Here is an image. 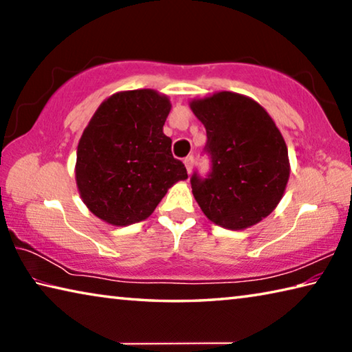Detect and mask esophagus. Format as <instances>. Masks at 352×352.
Here are the masks:
<instances>
[{
	"label": "esophagus",
	"mask_w": 352,
	"mask_h": 352,
	"mask_svg": "<svg viewBox=\"0 0 352 352\" xmlns=\"http://www.w3.org/2000/svg\"><path fill=\"white\" fill-rule=\"evenodd\" d=\"M183 163H184V166H186L188 174H190V170H192V166H194V157H192V155H189V157L184 158Z\"/></svg>",
	"instance_id": "34e87169"
}]
</instances>
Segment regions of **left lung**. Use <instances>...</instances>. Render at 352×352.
Wrapping results in <instances>:
<instances>
[{
	"instance_id": "8db88e82",
	"label": "left lung",
	"mask_w": 352,
	"mask_h": 352,
	"mask_svg": "<svg viewBox=\"0 0 352 352\" xmlns=\"http://www.w3.org/2000/svg\"><path fill=\"white\" fill-rule=\"evenodd\" d=\"M189 107L206 129L211 157L210 175L190 178L200 210L226 230L259 223L281 201L290 175L275 121L256 100L233 91L192 99Z\"/></svg>"
}]
</instances>
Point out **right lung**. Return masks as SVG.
Wrapping results in <instances>:
<instances>
[{
	"instance_id": "add662e5",
	"label": "right lung",
	"mask_w": 352,
	"mask_h": 352,
	"mask_svg": "<svg viewBox=\"0 0 352 352\" xmlns=\"http://www.w3.org/2000/svg\"><path fill=\"white\" fill-rule=\"evenodd\" d=\"M170 100L155 90L119 91L107 98L77 146L76 183L94 216L115 226L146 220L170 186L186 180L163 133Z\"/></svg>"
}]
</instances>
